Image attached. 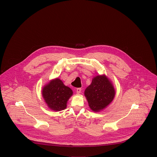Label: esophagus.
Wrapping results in <instances>:
<instances>
[{"label":"esophagus","mask_w":157,"mask_h":157,"mask_svg":"<svg viewBox=\"0 0 157 157\" xmlns=\"http://www.w3.org/2000/svg\"><path fill=\"white\" fill-rule=\"evenodd\" d=\"M81 92V88H77L76 89V93L78 94H79Z\"/></svg>","instance_id":"esophagus-1"}]
</instances>
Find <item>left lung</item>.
Wrapping results in <instances>:
<instances>
[{"label": "left lung", "mask_w": 157, "mask_h": 157, "mask_svg": "<svg viewBox=\"0 0 157 157\" xmlns=\"http://www.w3.org/2000/svg\"><path fill=\"white\" fill-rule=\"evenodd\" d=\"M114 88L105 76H97L84 91L89 105L98 112L109 105L115 96Z\"/></svg>", "instance_id": "left-lung-1"}]
</instances>
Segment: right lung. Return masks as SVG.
<instances>
[{
	"mask_svg": "<svg viewBox=\"0 0 157 157\" xmlns=\"http://www.w3.org/2000/svg\"><path fill=\"white\" fill-rule=\"evenodd\" d=\"M71 89L64 86L59 79H55L44 86L42 91L43 97L49 108L59 111L66 107V103L72 96Z\"/></svg>",
	"mask_w": 157,
	"mask_h": 157,
	"instance_id": "obj_1",
	"label": "right lung"
}]
</instances>
